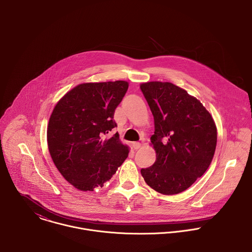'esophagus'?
<instances>
[{"label":"esophagus","instance_id":"34e87169","mask_svg":"<svg viewBox=\"0 0 252 252\" xmlns=\"http://www.w3.org/2000/svg\"><path fill=\"white\" fill-rule=\"evenodd\" d=\"M132 146H133V148H134L135 150H138V149L141 147V144L138 143V142H134V143H132Z\"/></svg>","mask_w":252,"mask_h":252}]
</instances>
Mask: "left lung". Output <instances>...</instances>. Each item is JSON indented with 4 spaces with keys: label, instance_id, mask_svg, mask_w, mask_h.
<instances>
[{
    "label": "left lung",
    "instance_id": "8db88e82",
    "mask_svg": "<svg viewBox=\"0 0 252 252\" xmlns=\"http://www.w3.org/2000/svg\"><path fill=\"white\" fill-rule=\"evenodd\" d=\"M141 90L154 117L150 140L156 151L155 163L141 174L155 191L179 194L210 167L217 141L216 123L199 100L171 82H145Z\"/></svg>",
    "mask_w": 252,
    "mask_h": 252
}]
</instances>
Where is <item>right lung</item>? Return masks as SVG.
I'll return each instance as SVG.
<instances>
[{
  "instance_id": "add662e5",
  "label": "right lung",
  "mask_w": 252,
  "mask_h": 252,
  "mask_svg": "<svg viewBox=\"0 0 252 252\" xmlns=\"http://www.w3.org/2000/svg\"><path fill=\"white\" fill-rule=\"evenodd\" d=\"M123 80L82 83L55 106L47 126L51 158L69 183L81 191L104 186L128 157L129 147L118 134L115 108L128 90Z\"/></svg>"
}]
</instances>
